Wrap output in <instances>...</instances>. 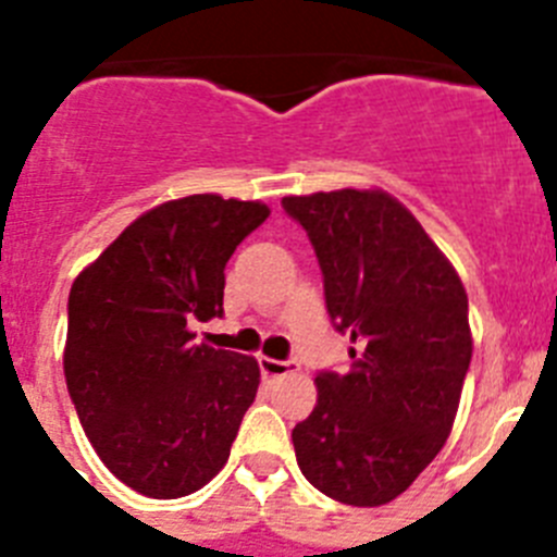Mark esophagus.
Listing matches in <instances>:
<instances>
[{
	"label": "esophagus",
	"mask_w": 557,
	"mask_h": 557,
	"mask_svg": "<svg viewBox=\"0 0 557 557\" xmlns=\"http://www.w3.org/2000/svg\"><path fill=\"white\" fill-rule=\"evenodd\" d=\"M295 368H298V362H295V359H270V357H259V371H262L268 379L287 376V373L295 371Z\"/></svg>",
	"instance_id": "1"
}]
</instances>
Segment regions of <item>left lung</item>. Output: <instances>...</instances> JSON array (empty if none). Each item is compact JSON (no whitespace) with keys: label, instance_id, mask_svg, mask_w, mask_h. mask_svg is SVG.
Returning a JSON list of instances; mask_svg holds the SVG:
<instances>
[{"label":"left lung","instance_id":"obj_1","mask_svg":"<svg viewBox=\"0 0 557 557\" xmlns=\"http://www.w3.org/2000/svg\"><path fill=\"white\" fill-rule=\"evenodd\" d=\"M323 273L351 368L321 371L318 405L293 430L321 494L376 508L410 488L444 449L471 362L469 295L405 206L382 189L289 195Z\"/></svg>","mask_w":557,"mask_h":557}]
</instances>
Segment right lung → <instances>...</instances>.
<instances>
[{"mask_svg": "<svg viewBox=\"0 0 557 557\" xmlns=\"http://www.w3.org/2000/svg\"><path fill=\"white\" fill-rule=\"evenodd\" d=\"M268 214L259 200H170L133 220L72 284L69 396L127 488L178 499L228 460L259 366L195 343L189 326L223 314L225 262Z\"/></svg>", "mask_w": 557, "mask_h": 557, "instance_id": "add662e5", "label": "right lung"}]
</instances>
